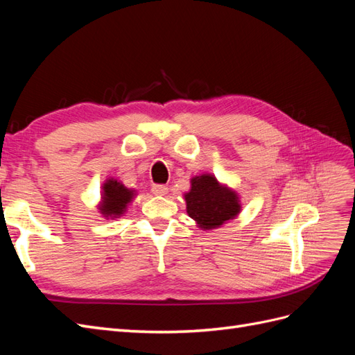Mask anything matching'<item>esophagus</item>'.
<instances>
[{"instance_id":"obj_1","label":"esophagus","mask_w":355,"mask_h":355,"mask_svg":"<svg viewBox=\"0 0 355 355\" xmlns=\"http://www.w3.org/2000/svg\"><path fill=\"white\" fill-rule=\"evenodd\" d=\"M151 191H153V194H155V196H166L168 192V188L166 185L157 184V185H153Z\"/></svg>"}]
</instances>
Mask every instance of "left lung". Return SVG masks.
<instances>
[{"mask_svg": "<svg viewBox=\"0 0 355 355\" xmlns=\"http://www.w3.org/2000/svg\"><path fill=\"white\" fill-rule=\"evenodd\" d=\"M187 211L201 228L211 230L234 219L240 213L239 197L216 178L201 175L191 179V191L185 194Z\"/></svg>", "mask_w": 355, "mask_h": 355, "instance_id": "1", "label": "left lung"}]
</instances>
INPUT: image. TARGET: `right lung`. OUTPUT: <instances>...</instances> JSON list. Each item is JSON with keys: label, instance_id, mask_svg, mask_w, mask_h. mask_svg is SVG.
<instances>
[{"label": "right lung", "instance_id": "1", "mask_svg": "<svg viewBox=\"0 0 355 355\" xmlns=\"http://www.w3.org/2000/svg\"><path fill=\"white\" fill-rule=\"evenodd\" d=\"M132 198H133V191L127 189L115 179H108L103 185L101 211L106 218L121 216V214L125 211L127 204L132 201Z\"/></svg>", "mask_w": 355, "mask_h": 355}]
</instances>
